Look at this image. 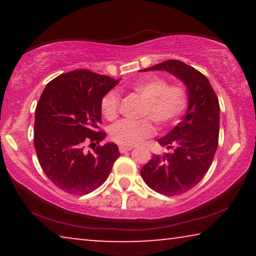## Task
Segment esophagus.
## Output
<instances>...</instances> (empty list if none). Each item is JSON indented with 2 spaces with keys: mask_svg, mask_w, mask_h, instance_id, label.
<instances>
[{
  "mask_svg": "<svg viewBox=\"0 0 256 256\" xmlns=\"http://www.w3.org/2000/svg\"><path fill=\"white\" fill-rule=\"evenodd\" d=\"M132 149V146H118V150H120L121 154L130 152Z\"/></svg>",
  "mask_w": 256,
  "mask_h": 256,
  "instance_id": "34e87169",
  "label": "esophagus"
}]
</instances>
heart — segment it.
I'll return each mask as SVG.
<instances>
[{
  "label": "heart",
  "instance_id": "obj_1",
  "mask_svg": "<svg viewBox=\"0 0 256 256\" xmlns=\"http://www.w3.org/2000/svg\"><path fill=\"white\" fill-rule=\"evenodd\" d=\"M132 90L144 101L141 121H120L110 128V135L114 142L121 146H132L152 135L154 121L158 127L174 124L183 114L188 106V93L182 86H168L162 78H146L135 82ZM118 96L110 92L101 100V113L107 120H114L118 112Z\"/></svg>",
  "mask_w": 256,
  "mask_h": 256
}]
</instances>
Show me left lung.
Returning a JSON list of instances; mask_svg holds the SVG:
<instances>
[{
    "mask_svg": "<svg viewBox=\"0 0 256 256\" xmlns=\"http://www.w3.org/2000/svg\"><path fill=\"white\" fill-rule=\"evenodd\" d=\"M144 71H166L188 90V110L182 121L158 140L172 152L156 155L141 169L146 184L166 196L184 194L208 172L218 148L219 101L208 79L180 60H166Z\"/></svg>",
    "mask_w": 256,
    "mask_h": 256,
    "instance_id": "8db88e82",
    "label": "left lung"
}]
</instances>
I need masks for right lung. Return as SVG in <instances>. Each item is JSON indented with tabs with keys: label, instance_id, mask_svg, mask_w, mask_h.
<instances>
[{
	"label": "right lung",
	"instance_id": "add662e5",
	"mask_svg": "<svg viewBox=\"0 0 256 256\" xmlns=\"http://www.w3.org/2000/svg\"><path fill=\"white\" fill-rule=\"evenodd\" d=\"M121 79L87 70L64 73L45 87L34 113V144L42 169L56 186L71 194L96 190L120 156L115 143L84 150L106 138L99 132L101 100Z\"/></svg>",
	"mask_w": 256,
	"mask_h": 256
}]
</instances>
